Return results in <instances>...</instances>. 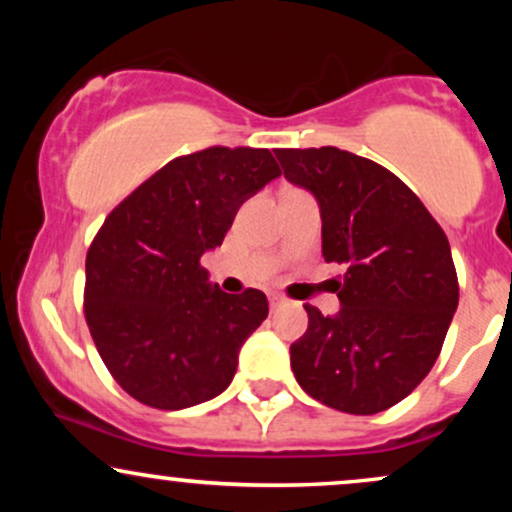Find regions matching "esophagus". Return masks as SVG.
Segmentation results:
<instances>
[{
  "label": "esophagus",
  "mask_w": 512,
  "mask_h": 512,
  "mask_svg": "<svg viewBox=\"0 0 512 512\" xmlns=\"http://www.w3.org/2000/svg\"><path fill=\"white\" fill-rule=\"evenodd\" d=\"M284 305H286L284 296H279V293H272V296H269V308H272V310L284 308Z\"/></svg>",
  "instance_id": "1"
}]
</instances>
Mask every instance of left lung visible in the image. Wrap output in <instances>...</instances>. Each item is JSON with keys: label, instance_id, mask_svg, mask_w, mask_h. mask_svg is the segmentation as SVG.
Segmentation results:
<instances>
[{"label": "left lung", "instance_id": "1", "mask_svg": "<svg viewBox=\"0 0 512 512\" xmlns=\"http://www.w3.org/2000/svg\"><path fill=\"white\" fill-rule=\"evenodd\" d=\"M284 178L317 199L322 257L346 267L339 313L305 305L291 344L298 385L346 414L402 402L433 368L460 301L443 228L395 173L342 151L276 149Z\"/></svg>", "mask_w": 512, "mask_h": 512}]
</instances>
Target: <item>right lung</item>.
Instances as JSON below:
<instances>
[{"label": "right lung", "instance_id": "add662e5", "mask_svg": "<svg viewBox=\"0 0 512 512\" xmlns=\"http://www.w3.org/2000/svg\"><path fill=\"white\" fill-rule=\"evenodd\" d=\"M269 149L211 146L173 158L117 204L86 255V322L117 385L154 409L221 395L267 296L209 284L199 264L240 204L279 178Z\"/></svg>", "mask_w": 512, "mask_h": 512}]
</instances>
